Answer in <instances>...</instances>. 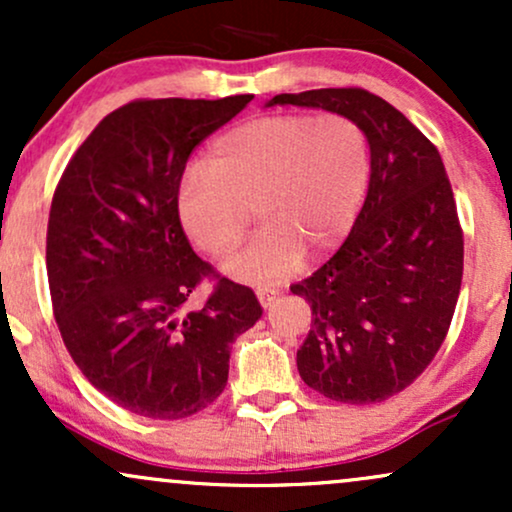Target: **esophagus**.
I'll list each match as a JSON object with an SVG mask.
<instances>
[{"mask_svg":"<svg viewBox=\"0 0 512 512\" xmlns=\"http://www.w3.org/2000/svg\"><path fill=\"white\" fill-rule=\"evenodd\" d=\"M281 291L274 289V286H257V298H260V303L264 308H272V305L279 301Z\"/></svg>","mask_w":512,"mask_h":512,"instance_id":"1","label":"esophagus"}]
</instances>
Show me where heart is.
<instances>
[{
  "instance_id": "obj_1",
  "label": "heart",
  "mask_w": 512,
  "mask_h": 512,
  "mask_svg": "<svg viewBox=\"0 0 512 512\" xmlns=\"http://www.w3.org/2000/svg\"><path fill=\"white\" fill-rule=\"evenodd\" d=\"M370 182V142L351 117L267 115L221 134L204 170L178 192L190 238L211 257L238 248L250 209L262 228L226 269L245 281H279L322 257L354 226Z\"/></svg>"
}]
</instances>
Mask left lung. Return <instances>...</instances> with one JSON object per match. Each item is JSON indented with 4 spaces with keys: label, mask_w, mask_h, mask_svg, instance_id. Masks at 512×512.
<instances>
[{
    "label": "left lung",
    "mask_w": 512,
    "mask_h": 512,
    "mask_svg": "<svg viewBox=\"0 0 512 512\" xmlns=\"http://www.w3.org/2000/svg\"><path fill=\"white\" fill-rule=\"evenodd\" d=\"M276 103L346 115L368 134L370 182L354 228L291 293L313 310L296 356L303 383L332 402H385L438 354L460 296L464 238L443 158L366 88L281 93Z\"/></svg>",
    "instance_id": "obj_1"
}]
</instances>
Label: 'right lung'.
I'll use <instances>...</instances> for the list:
<instances>
[{
	"mask_svg": "<svg viewBox=\"0 0 512 512\" xmlns=\"http://www.w3.org/2000/svg\"><path fill=\"white\" fill-rule=\"evenodd\" d=\"M250 101L122 105L76 149L52 197L48 281L62 342L88 383L146 419L216 402L231 344L262 317L255 291L197 257L178 214L187 158ZM204 278L215 291L187 314Z\"/></svg>",
	"mask_w": 512,
	"mask_h": 512,
	"instance_id": "obj_1",
	"label": "right lung"
}]
</instances>
